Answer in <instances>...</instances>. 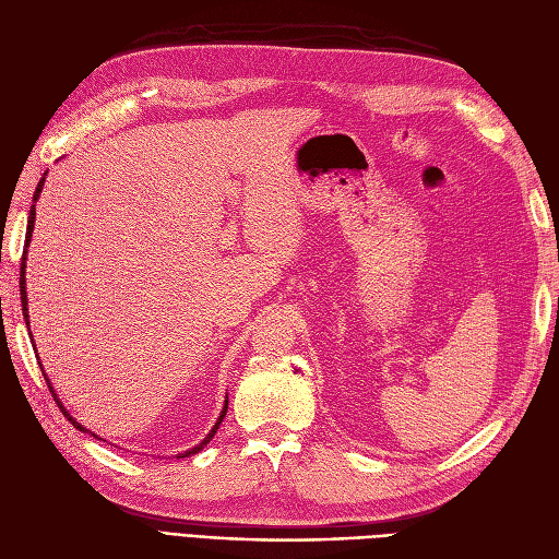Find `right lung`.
<instances>
[{
	"mask_svg": "<svg viewBox=\"0 0 559 559\" xmlns=\"http://www.w3.org/2000/svg\"><path fill=\"white\" fill-rule=\"evenodd\" d=\"M44 181H46V175L39 179V183H37V191H35V198H32V202H37L39 200V193H41V189H44ZM35 216H37V212H35V205L29 207V216H27V242H25V251H23V263H21V302H23V317H25V324H27V329H29V314H27V292H25V261H27V245H29V238H32V230H35ZM35 343V341H32ZM37 361H39V357H37ZM39 368H41V373H44V366L39 364ZM44 380H46V384H48V389H50V394H53V399H56V403L60 405V411H62V415L72 421V425L79 429V431H83V433H88V429L83 427V425H79V421L67 413V408L64 405L60 403V399H58V394H56V389H53V384H50V380L46 378V373H44ZM226 411H228V396H226V403H224V411H222V415H218V419H216V425L212 427V431L202 438V443H198L195 448H191V450H186V452H181L179 456H191V454H195V452H200L202 448H205L212 438H214V433H216V429H218V425H222L224 421V417H226ZM95 436V433H93ZM97 438V436H95Z\"/></svg>",
	"mask_w": 559,
	"mask_h": 559,
	"instance_id": "right-lung-1",
	"label": "right lung"
}]
</instances>
